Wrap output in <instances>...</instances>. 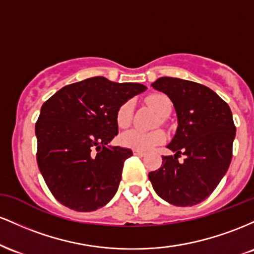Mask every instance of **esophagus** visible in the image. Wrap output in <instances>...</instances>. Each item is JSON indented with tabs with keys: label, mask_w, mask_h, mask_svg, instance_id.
Masks as SVG:
<instances>
[{
	"label": "esophagus",
	"mask_w": 254,
	"mask_h": 254,
	"mask_svg": "<svg viewBox=\"0 0 254 254\" xmlns=\"http://www.w3.org/2000/svg\"><path fill=\"white\" fill-rule=\"evenodd\" d=\"M132 153L135 154V155H137V156H144V155H145L144 151H142V150H136V149H133Z\"/></svg>",
	"instance_id": "34e87169"
}]
</instances>
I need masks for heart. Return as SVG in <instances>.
Here are the masks:
<instances>
[{
    "mask_svg": "<svg viewBox=\"0 0 254 254\" xmlns=\"http://www.w3.org/2000/svg\"><path fill=\"white\" fill-rule=\"evenodd\" d=\"M147 103L150 105L160 117L165 118L170 115L172 109V103L170 98L166 97L165 94H151L147 98ZM131 117H132V103L131 101H125L121 105L116 116V122H117L119 127H125L130 124ZM166 139V135L162 131L155 130L150 132L145 131L131 129L122 133L121 143L127 148L136 150H150L156 145L164 143Z\"/></svg>",
    "mask_w": 254,
    "mask_h": 254,
    "instance_id": "heart-1",
    "label": "heart"
}]
</instances>
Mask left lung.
I'll return each instance as SVG.
<instances>
[{
  "label": "left lung",
  "instance_id": "1",
  "mask_svg": "<svg viewBox=\"0 0 254 254\" xmlns=\"http://www.w3.org/2000/svg\"><path fill=\"white\" fill-rule=\"evenodd\" d=\"M173 104L178 127L167 144L174 155L148 174L157 196L177 206L203 202L216 189L232 161L235 125L228 104L203 84L178 77H160L150 84ZM180 153L186 155L177 161Z\"/></svg>",
  "mask_w": 254,
  "mask_h": 254
}]
</instances>
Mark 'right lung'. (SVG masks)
<instances>
[{"mask_svg": "<svg viewBox=\"0 0 254 254\" xmlns=\"http://www.w3.org/2000/svg\"><path fill=\"white\" fill-rule=\"evenodd\" d=\"M141 83L103 76L69 84L40 109L37 161L55 198L76 211H94L112 199L132 150L110 142L118 133L122 104L141 94Z\"/></svg>", "mask_w": 254, "mask_h": 254, "instance_id": "add662e5", "label": "right lung"}]
</instances>
